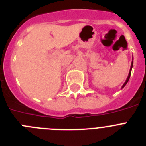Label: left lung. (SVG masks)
<instances>
[{
  "label": "left lung",
  "instance_id": "1",
  "mask_svg": "<svg viewBox=\"0 0 146 146\" xmlns=\"http://www.w3.org/2000/svg\"><path fill=\"white\" fill-rule=\"evenodd\" d=\"M132 66H133V58H132V61H131V67H130V70H129V75H128V77H127V78H126V81H125V82H124V83H123V86H122V87H121V88H123L125 86H126V83L128 82L129 80V78H130V76H131V69H132Z\"/></svg>",
  "mask_w": 146,
  "mask_h": 146
}]
</instances>
